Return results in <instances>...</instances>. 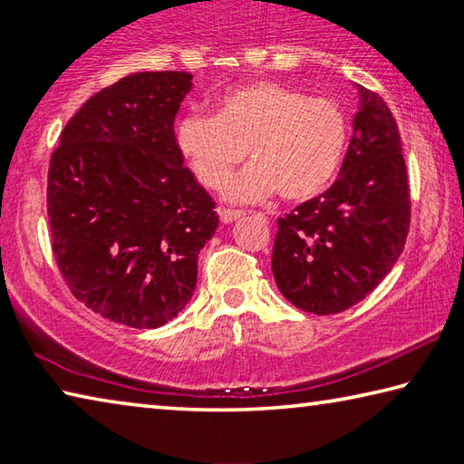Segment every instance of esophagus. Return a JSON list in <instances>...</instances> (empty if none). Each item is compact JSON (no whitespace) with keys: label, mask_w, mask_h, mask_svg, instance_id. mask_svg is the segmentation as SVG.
Here are the masks:
<instances>
[{"label":"esophagus","mask_w":464,"mask_h":464,"mask_svg":"<svg viewBox=\"0 0 464 464\" xmlns=\"http://www.w3.org/2000/svg\"><path fill=\"white\" fill-rule=\"evenodd\" d=\"M246 213L243 210H231V208H218V217H221L223 223H233L237 221L239 217H243Z\"/></svg>","instance_id":"esophagus-1"}]
</instances>
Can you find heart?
Masks as SVG:
<instances>
[{
    "label": "heart",
    "mask_w": 464,
    "mask_h": 464,
    "mask_svg": "<svg viewBox=\"0 0 464 464\" xmlns=\"http://www.w3.org/2000/svg\"><path fill=\"white\" fill-rule=\"evenodd\" d=\"M176 143L204 188L221 186L247 149L251 163L227 179L225 198L260 202L280 192L285 200H307L340 169L348 119L332 98L262 80L223 92L213 116H182Z\"/></svg>",
    "instance_id": "1"
}]
</instances>
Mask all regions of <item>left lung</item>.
Returning <instances> with one entry per match:
<instances>
[{
  "instance_id": "obj_1",
  "label": "left lung",
  "mask_w": 464,
  "mask_h": 464,
  "mask_svg": "<svg viewBox=\"0 0 464 464\" xmlns=\"http://www.w3.org/2000/svg\"><path fill=\"white\" fill-rule=\"evenodd\" d=\"M354 135L332 188L298 204L272 249L274 280L296 309L334 315L381 285L401 256L411 200L401 135L379 93L358 85Z\"/></svg>"
}]
</instances>
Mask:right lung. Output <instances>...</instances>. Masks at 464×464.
Segmentation results:
<instances>
[{"instance_id": "obj_1", "label": "right lung", "mask_w": 464, "mask_h": 464, "mask_svg": "<svg viewBox=\"0 0 464 464\" xmlns=\"http://www.w3.org/2000/svg\"><path fill=\"white\" fill-rule=\"evenodd\" d=\"M186 72H139L85 102L51 155L53 254L77 301L114 324L166 325L196 288L215 202L174 132Z\"/></svg>"}]
</instances>
